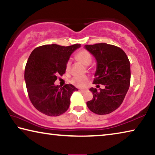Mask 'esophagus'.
I'll return each instance as SVG.
<instances>
[{
  "mask_svg": "<svg viewBox=\"0 0 155 155\" xmlns=\"http://www.w3.org/2000/svg\"><path fill=\"white\" fill-rule=\"evenodd\" d=\"M79 91H81V93H85L86 91V90H79Z\"/></svg>",
  "mask_w": 155,
  "mask_h": 155,
  "instance_id": "34e87169",
  "label": "esophagus"
}]
</instances>
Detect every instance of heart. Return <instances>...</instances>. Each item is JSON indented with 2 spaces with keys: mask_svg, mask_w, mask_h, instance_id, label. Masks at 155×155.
Listing matches in <instances>:
<instances>
[{
  "mask_svg": "<svg viewBox=\"0 0 155 155\" xmlns=\"http://www.w3.org/2000/svg\"><path fill=\"white\" fill-rule=\"evenodd\" d=\"M76 58L77 59L78 61H79L81 64L84 65H89L91 63V57L90 52H87L85 50L77 52L76 54ZM70 61H68L66 64V69L67 71L70 70ZM88 82V78L86 77H74L72 80V83L77 87H83L85 85V84Z\"/></svg>",
  "mask_w": 155,
  "mask_h": 155,
  "instance_id": "1",
  "label": "heart"
}]
</instances>
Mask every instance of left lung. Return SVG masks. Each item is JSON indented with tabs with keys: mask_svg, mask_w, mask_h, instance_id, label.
Wrapping results in <instances>:
<instances>
[{
	"mask_svg": "<svg viewBox=\"0 0 155 155\" xmlns=\"http://www.w3.org/2000/svg\"><path fill=\"white\" fill-rule=\"evenodd\" d=\"M84 48L96 61L94 83L105 87L99 91L96 88L90 89L93 98L87 102V106L94 114H109L121 105L129 88L130 61L121 48L111 44H96L85 45Z\"/></svg>",
	"mask_w": 155,
	"mask_h": 155,
	"instance_id": "obj_1",
	"label": "left lung"
}]
</instances>
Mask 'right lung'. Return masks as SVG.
<instances>
[{"label": "right lung", "mask_w": 155, "mask_h": 155, "mask_svg": "<svg viewBox=\"0 0 155 155\" xmlns=\"http://www.w3.org/2000/svg\"><path fill=\"white\" fill-rule=\"evenodd\" d=\"M81 44L62 46L46 44L31 52L25 70V80L33 105L42 114L59 116L69 108L70 97L78 89L71 84L54 85L57 76L64 74L72 53Z\"/></svg>", "instance_id": "1"}]
</instances>
